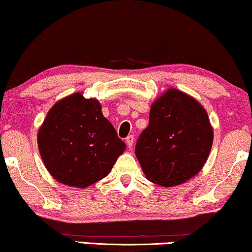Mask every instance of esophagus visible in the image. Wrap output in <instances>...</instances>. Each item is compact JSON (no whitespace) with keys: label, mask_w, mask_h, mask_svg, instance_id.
<instances>
[{"label":"esophagus","mask_w":252,"mask_h":252,"mask_svg":"<svg viewBox=\"0 0 252 252\" xmlns=\"http://www.w3.org/2000/svg\"><path fill=\"white\" fill-rule=\"evenodd\" d=\"M133 141H134V137L132 136V134H131V136H129V137H127V138L126 139V142L127 147H129L130 149L132 148V146H133Z\"/></svg>","instance_id":"34e87169"}]
</instances>
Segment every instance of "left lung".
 <instances>
[{"label": "left lung", "mask_w": 252, "mask_h": 252, "mask_svg": "<svg viewBox=\"0 0 252 252\" xmlns=\"http://www.w3.org/2000/svg\"><path fill=\"white\" fill-rule=\"evenodd\" d=\"M213 140L204 106L181 90L168 88L152 104L149 125L138 139L136 156L146 179L171 188L200 172Z\"/></svg>", "instance_id": "1"}]
</instances>
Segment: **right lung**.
I'll list each match as a JSON object with an SVG mask.
<instances>
[{"instance_id": "add662e5", "label": "right lung", "mask_w": 252, "mask_h": 252, "mask_svg": "<svg viewBox=\"0 0 252 252\" xmlns=\"http://www.w3.org/2000/svg\"><path fill=\"white\" fill-rule=\"evenodd\" d=\"M45 167L63 185L87 188L110 173L126 144L96 98L74 93L55 103L37 134Z\"/></svg>"}]
</instances>
